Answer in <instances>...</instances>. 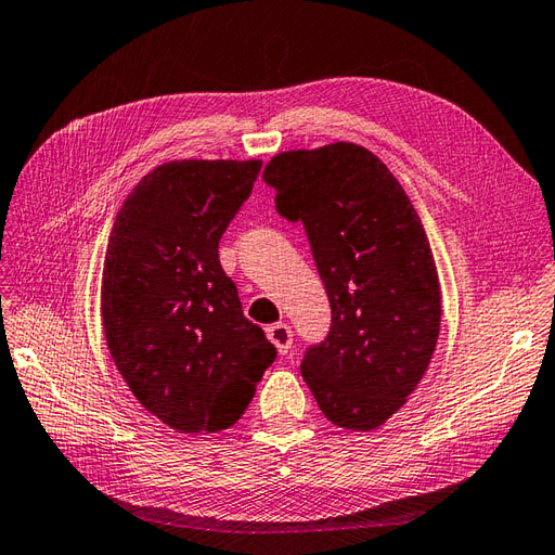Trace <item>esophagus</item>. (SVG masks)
Returning a JSON list of instances; mask_svg holds the SVG:
<instances>
[{"label":"esophagus","mask_w":555,"mask_h":555,"mask_svg":"<svg viewBox=\"0 0 555 555\" xmlns=\"http://www.w3.org/2000/svg\"><path fill=\"white\" fill-rule=\"evenodd\" d=\"M268 339L275 344L280 353H287L292 349V327L287 323H275L268 327Z\"/></svg>","instance_id":"esophagus-1"}]
</instances>
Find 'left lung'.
<instances>
[{
	"label": "left lung",
	"mask_w": 555,
	"mask_h": 555,
	"mask_svg": "<svg viewBox=\"0 0 555 555\" xmlns=\"http://www.w3.org/2000/svg\"><path fill=\"white\" fill-rule=\"evenodd\" d=\"M263 180L275 208L301 220L332 325L306 349L301 375L330 423L367 433L397 413L433 359L441 292L409 194L379 158L351 142L282 152Z\"/></svg>",
	"instance_id": "8db88e82"
}]
</instances>
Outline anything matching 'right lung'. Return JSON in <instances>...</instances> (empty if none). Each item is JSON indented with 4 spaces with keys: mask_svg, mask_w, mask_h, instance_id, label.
<instances>
[{
    "mask_svg": "<svg viewBox=\"0 0 555 555\" xmlns=\"http://www.w3.org/2000/svg\"><path fill=\"white\" fill-rule=\"evenodd\" d=\"M261 162H170L120 206L102 275L104 335L118 373L184 435L235 425L275 361L246 320L218 242L249 199Z\"/></svg>",
    "mask_w": 555,
    "mask_h": 555,
    "instance_id": "add662e5",
    "label": "right lung"
}]
</instances>
